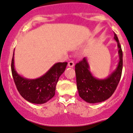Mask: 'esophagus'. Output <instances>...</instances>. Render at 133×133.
<instances>
[{
	"label": "esophagus",
	"mask_w": 133,
	"mask_h": 133,
	"mask_svg": "<svg viewBox=\"0 0 133 133\" xmlns=\"http://www.w3.org/2000/svg\"><path fill=\"white\" fill-rule=\"evenodd\" d=\"M74 65V62L73 61H70L68 62V66L69 68H73Z\"/></svg>",
	"instance_id": "esophagus-1"
}]
</instances>
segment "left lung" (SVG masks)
<instances>
[{
  "instance_id": "left-lung-1",
  "label": "left lung",
  "mask_w": 133,
  "mask_h": 133,
  "mask_svg": "<svg viewBox=\"0 0 133 133\" xmlns=\"http://www.w3.org/2000/svg\"><path fill=\"white\" fill-rule=\"evenodd\" d=\"M114 39L118 44L119 61L115 71L106 79H98L92 76L89 71V65L86 57L75 65L77 87L79 96L88 103H99L109 98L120 81L123 69V52L120 43L115 33Z\"/></svg>"
}]
</instances>
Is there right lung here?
Wrapping results in <instances>:
<instances>
[{
	"label": "right lung",
	"instance_id": "1",
	"mask_svg": "<svg viewBox=\"0 0 133 133\" xmlns=\"http://www.w3.org/2000/svg\"><path fill=\"white\" fill-rule=\"evenodd\" d=\"M67 64V62H57L39 78L28 79L20 76L15 71L14 52L11 70L14 82L22 97L31 103L43 104L49 101L55 95L56 86Z\"/></svg>",
	"mask_w": 133,
	"mask_h": 133
}]
</instances>
